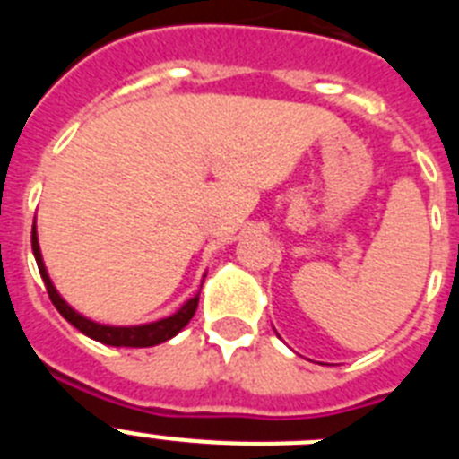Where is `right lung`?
Listing matches in <instances>:
<instances>
[{
    "label": "right lung",
    "instance_id": "add662e5",
    "mask_svg": "<svg viewBox=\"0 0 459 459\" xmlns=\"http://www.w3.org/2000/svg\"><path fill=\"white\" fill-rule=\"evenodd\" d=\"M31 250H34L36 264H39L40 278H43V282H46L50 301L55 303L59 315L78 328L80 333L89 335V338L96 340V342L109 344V347H153V344L168 342L169 338H174V335L179 333L181 328L193 319L195 310H197V303H200V291H197V294H195L193 299H188V301H186L179 310L174 312V315L158 319V322L137 324V326H112V324H99V322H93V319L84 317V315H80L78 310H73V307L64 301L62 294L56 291V287L52 285V280L46 269V262H43V255H40L36 222L34 227H31ZM202 282H204V280H202Z\"/></svg>",
    "mask_w": 459,
    "mask_h": 459
}]
</instances>
